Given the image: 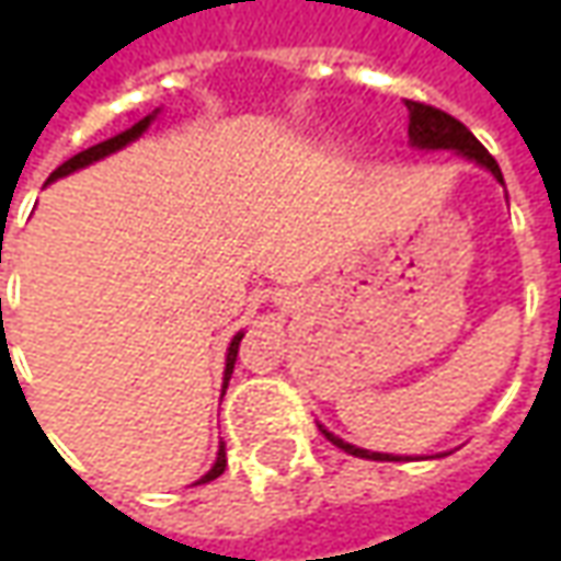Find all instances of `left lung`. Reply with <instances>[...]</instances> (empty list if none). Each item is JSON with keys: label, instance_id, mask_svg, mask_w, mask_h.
<instances>
[{"label": "left lung", "instance_id": "left-lung-1", "mask_svg": "<svg viewBox=\"0 0 561 561\" xmlns=\"http://www.w3.org/2000/svg\"><path fill=\"white\" fill-rule=\"evenodd\" d=\"M409 107V140H412V147L417 149H450V152H457L462 159L474 161V164H481L486 171L493 173L499 183L505 185L502 180V171H499V164L495 159L483 149V144L474 135H471L469 128L462 126L459 119H454L450 114L445 111H435L430 104H421V102H405ZM318 430L324 433L328 442H333L336 447H342L345 454H352V457H360V459H412V457H393V454H378V450H366V447H357V445H348L345 438L340 435H333L328 426H321L318 423Z\"/></svg>", "mask_w": 561, "mask_h": 561}]
</instances>
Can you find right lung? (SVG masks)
<instances>
[{
    "mask_svg": "<svg viewBox=\"0 0 561 561\" xmlns=\"http://www.w3.org/2000/svg\"><path fill=\"white\" fill-rule=\"evenodd\" d=\"M159 116V111H152L149 116H144L140 123H135L131 128H126V131H119V135H114V138H107L102 140V144H95V147L90 149H83V152H78L75 159H68L66 164H59L54 173H50V180L47 183H54V180H59V176H68V173H75L80 171V168H87V164H92V161H99V159H107L111 152H116V149H123L128 147L131 140H138L144 131L149 128V123ZM240 340H243V330L237 333L231 340V345H228V354H225V381H221V393H225V388H228V381H231V373H233V364H237V348H240ZM225 466H228V459H225V442L219 445V454H216V462H213V469L201 478L197 483H207V481H216L219 478L221 471H225Z\"/></svg>",
    "mask_w": 561,
    "mask_h": 561,
    "instance_id": "add662e5",
    "label": "right lung"
}]
</instances>
